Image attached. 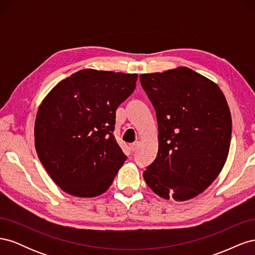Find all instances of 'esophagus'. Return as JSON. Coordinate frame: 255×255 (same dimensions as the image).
<instances>
[{
	"instance_id": "obj_1",
	"label": "esophagus",
	"mask_w": 255,
	"mask_h": 255,
	"mask_svg": "<svg viewBox=\"0 0 255 255\" xmlns=\"http://www.w3.org/2000/svg\"><path fill=\"white\" fill-rule=\"evenodd\" d=\"M138 145H139V142H138V141L130 143V150H132V151H136L137 148H138Z\"/></svg>"
}]
</instances>
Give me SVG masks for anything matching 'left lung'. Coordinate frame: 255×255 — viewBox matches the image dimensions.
I'll use <instances>...</instances> for the list:
<instances>
[{"mask_svg":"<svg viewBox=\"0 0 255 255\" xmlns=\"http://www.w3.org/2000/svg\"><path fill=\"white\" fill-rule=\"evenodd\" d=\"M141 86L156 112L158 152L143 179L156 195L186 201L225 166L232 118L218 85L187 67L145 73Z\"/></svg>","mask_w":255,"mask_h":255,"instance_id":"obj_1","label":"left lung"}]
</instances>
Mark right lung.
Here are the masks:
<instances>
[{
  "label": "right lung",
  "instance_id": "right-lung-1",
  "mask_svg": "<svg viewBox=\"0 0 255 255\" xmlns=\"http://www.w3.org/2000/svg\"><path fill=\"white\" fill-rule=\"evenodd\" d=\"M137 74L84 69L43 99L35 148L51 179L67 194L102 195L127 159L113 134L116 110L136 87Z\"/></svg>",
  "mask_w": 255,
  "mask_h": 255
}]
</instances>
